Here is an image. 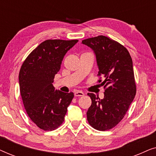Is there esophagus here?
Returning a JSON list of instances; mask_svg holds the SVG:
<instances>
[{"instance_id":"1","label":"esophagus","mask_w":156,"mask_h":156,"mask_svg":"<svg viewBox=\"0 0 156 156\" xmlns=\"http://www.w3.org/2000/svg\"><path fill=\"white\" fill-rule=\"evenodd\" d=\"M84 95V93L82 92V91H76L74 92V96L75 97H83Z\"/></svg>"}]
</instances>
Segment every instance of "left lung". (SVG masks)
I'll return each mask as SVG.
<instances>
[{
  "label": "left lung",
  "instance_id": "left-lung-1",
  "mask_svg": "<svg viewBox=\"0 0 156 156\" xmlns=\"http://www.w3.org/2000/svg\"><path fill=\"white\" fill-rule=\"evenodd\" d=\"M94 51L99 68V80L105 88L104 99L88 93L91 105L87 112V120L95 129L107 131L124 117L136 93L133 62L127 49L106 36L88 38L82 41Z\"/></svg>",
  "mask_w": 156,
  "mask_h": 156
}]
</instances>
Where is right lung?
<instances>
[{
    "label": "right lung",
    "mask_w": 156,
    "mask_h": 156,
    "mask_svg": "<svg viewBox=\"0 0 156 156\" xmlns=\"http://www.w3.org/2000/svg\"><path fill=\"white\" fill-rule=\"evenodd\" d=\"M77 40H48L40 44L23 63L19 86L28 116L40 129L52 131L65 119L74 93L55 90L52 83L64 57Z\"/></svg>",
    "instance_id": "right-lung-1"
}]
</instances>
